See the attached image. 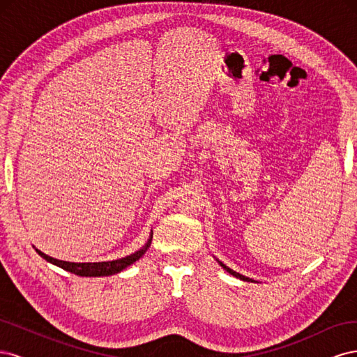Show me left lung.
<instances>
[{
	"instance_id": "8db88e82",
	"label": "left lung",
	"mask_w": 357,
	"mask_h": 357,
	"mask_svg": "<svg viewBox=\"0 0 357 357\" xmlns=\"http://www.w3.org/2000/svg\"><path fill=\"white\" fill-rule=\"evenodd\" d=\"M219 264H220V266L225 269V271H228L231 275H234V277H236V278H240V280H243V282H253V280L252 278H248V277H245V275H241V274H238V273H235L234 271V269H231L229 266H226L225 264H222L220 261H218Z\"/></svg>"
}]
</instances>
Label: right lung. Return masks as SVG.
Returning a JSON list of instances; mask_svg holds the SVG:
<instances>
[{
	"instance_id": "right-lung-1",
	"label": "right lung",
	"mask_w": 357,
	"mask_h": 357,
	"mask_svg": "<svg viewBox=\"0 0 357 357\" xmlns=\"http://www.w3.org/2000/svg\"><path fill=\"white\" fill-rule=\"evenodd\" d=\"M152 236L153 235H150V238L146 243V245L143 248H139L138 252L129 255L126 257H122V259H116V261H109V262H84V264L66 262V261H59V259H55V257H50L43 252L37 250V248H36V252L43 259H46L47 262L56 265L62 269H66V271L73 273L75 275H80V277H105V275H113V274L121 273V271H123L126 266H129L131 264H134L135 261H138V259L147 252V248L150 247V243H152Z\"/></svg>"
}]
</instances>
